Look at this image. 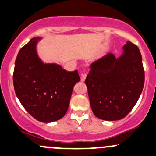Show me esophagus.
Instances as JSON below:
<instances>
[{"label": "esophagus", "instance_id": "1", "mask_svg": "<svg viewBox=\"0 0 156 156\" xmlns=\"http://www.w3.org/2000/svg\"><path fill=\"white\" fill-rule=\"evenodd\" d=\"M86 78H87V74L86 73L81 74V81H82V82H84V81H85Z\"/></svg>", "mask_w": 156, "mask_h": 156}]
</instances>
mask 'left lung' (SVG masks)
I'll use <instances>...</instances> for the list:
<instances>
[{
	"label": "left lung",
	"instance_id": "obj_1",
	"mask_svg": "<svg viewBox=\"0 0 156 156\" xmlns=\"http://www.w3.org/2000/svg\"><path fill=\"white\" fill-rule=\"evenodd\" d=\"M116 58L108 53L93 62L85 83L90 106L97 118L119 120L137 103L145 82L142 59L136 45L127 41Z\"/></svg>",
	"mask_w": 156,
	"mask_h": 156
}]
</instances>
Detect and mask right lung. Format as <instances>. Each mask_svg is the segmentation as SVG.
I'll list each match as a JSON object with an SVG mask.
<instances>
[{
  "label": "right lung",
  "mask_w": 156,
  "mask_h": 156,
  "mask_svg": "<svg viewBox=\"0 0 156 156\" xmlns=\"http://www.w3.org/2000/svg\"><path fill=\"white\" fill-rule=\"evenodd\" d=\"M41 39L32 38L20 50L13 82L24 109L38 121L51 122L65 115L74 85L80 77L77 70L67 72L57 63H44L37 52Z\"/></svg>",
  "instance_id": "1"
}]
</instances>
